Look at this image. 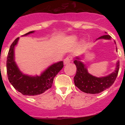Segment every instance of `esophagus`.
I'll use <instances>...</instances> for the list:
<instances>
[{"label": "esophagus", "instance_id": "obj_1", "mask_svg": "<svg viewBox=\"0 0 125 125\" xmlns=\"http://www.w3.org/2000/svg\"><path fill=\"white\" fill-rule=\"evenodd\" d=\"M73 59V57L71 56H68L64 59V64H68L71 61V60Z\"/></svg>", "mask_w": 125, "mask_h": 125}]
</instances>
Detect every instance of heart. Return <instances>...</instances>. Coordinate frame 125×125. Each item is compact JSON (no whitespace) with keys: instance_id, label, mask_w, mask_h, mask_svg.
<instances>
[{"instance_id":"1","label":"heart","mask_w":125,"mask_h":125,"mask_svg":"<svg viewBox=\"0 0 125 125\" xmlns=\"http://www.w3.org/2000/svg\"><path fill=\"white\" fill-rule=\"evenodd\" d=\"M71 40L72 41H76L77 40V37L76 36H72V37H71Z\"/></svg>"}]
</instances>
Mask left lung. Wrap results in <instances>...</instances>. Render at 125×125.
I'll return each mask as SVG.
<instances>
[{
  "instance_id": "left-lung-1",
  "label": "left lung",
  "mask_w": 125,
  "mask_h": 125,
  "mask_svg": "<svg viewBox=\"0 0 125 125\" xmlns=\"http://www.w3.org/2000/svg\"><path fill=\"white\" fill-rule=\"evenodd\" d=\"M111 37L110 36L104 34V36L98 37L96 40H111ZM116 49L117 51V47ZM74 63L75 64L77 68L76 74L74 77L75 86L78 87L83 92L89 94L100 93L104 90H106L108 88H110L114 83L120 68V61H118L116 65L115 70L112 73L104 77L98 78L88 73L86 66H85L82 61H81V58H79V57H76V59L74 61Z\"/></svg>"
}]
</instances>
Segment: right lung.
<instances>
[{"instance_id":"1","label":"right lung","mask_w":125,"mask_h":125,"mask_svg":"<svg viewBox=\"0 0 125 125\" xmlns=\"http://www.w3.org/2000/svg\"><path fill=\"white\" fill-rule=\"evenodd\" d=\"M29 32L23 36L34 33ZM19 37L12 42L7 58V73L9 82L19 92L24 95L35 96L44 93L51 88L55 76L63 68V61H59L49 66L40 76H29L21 71L15 61L14 49L17 44Z\"/></svg>"}]
</instances>
